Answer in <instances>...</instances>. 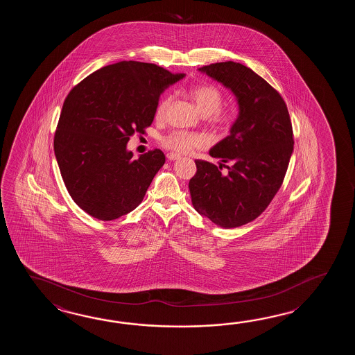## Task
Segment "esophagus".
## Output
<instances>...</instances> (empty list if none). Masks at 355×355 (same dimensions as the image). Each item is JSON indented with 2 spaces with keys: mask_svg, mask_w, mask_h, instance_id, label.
I'll return each instance as SVG.
<instances>
[{
  "mask_svg": "<svg viewBox=\"0 0 355 355\" xmlns=\"http://www.w3.org/2000/svg\"><path fill=\"white\" fill-rule=\"evenodd\" d=\"M166 157L168 161H175V159H180V155H176V153H167Z\"/></svg>",
  "mask_w": 355,
  "mask_h": 355,
  "instance_id": "esophagus-1",
  "label": "esophagus"
}]
</instances>
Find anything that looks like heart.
I'll return each instance as SVG.
<instances>
[{"instance_id": "1", "label": "heart", "mask_w": 355, "mask_h": 355, "mask_svg": "<svg viewBox=\"0 0 355 355\" xmlns=\"http://www.w3.org/2000/svg\"><path fill=\"white\" fill-rule=\"evenodd\" d=\"M190 98L194 100L199 110L208 115L211 125L218 129H230L237 119V110L230 106H222L225 101V94L220 87L213 83H203L190 87ZM171 104V96L167 95L159 100L155 115L162 119ZM161 144L175 153H189L196 148H203L207 144V138L196 132L174 130L167 136L162 137Z\"/></svg>"}]
</instances>
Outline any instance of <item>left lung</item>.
I'll use <instances>...</instances> for the list:
<instances>
[{"label": "left lung", "instance_id": "8db88e82", "mask_svg": "<svg viewBox=\"0 0 355 355\" xmlns=\"http://www.w3.org/2000/svg\"><path fill=\"white\" fill-rule=\"evenodd\" d=\"M199 71L232 90L240 115L230 136L209 151L231 164L227 174L222 165L196 159L191 203L217 226H243L268 208L283 184L295 146L292 121L279 92L241 63L219 62Z\"/></svg>", "mask_w": 355, "mask_h": 355}]
</instances>
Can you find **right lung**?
Returning <instances> with one entry per match:
<instances>
[{"mask_svg":"<svg viewBox=\"0 0 355 355\" xmlns=\"http://www.w3.org/2000/svg\"><path fill=\"white\" fill-rule=\"evenodd\" d=\"M182 77L153 63L121 60L68 92L54 153L69 196L91 217L113 220L142 203L165 155L155 148L133 159L127 142L146 133L161 92Z\"/></svg>","mask_w":355,"mask_h":355,"instance_id":"right-lung-1","label":"right lung"}]
</instances>
